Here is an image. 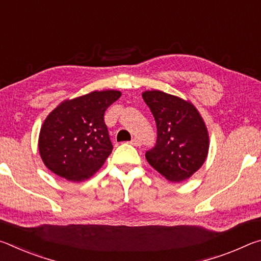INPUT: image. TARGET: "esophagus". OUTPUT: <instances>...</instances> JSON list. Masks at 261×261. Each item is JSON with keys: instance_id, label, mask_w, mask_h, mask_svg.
<instances>
[{"instance_id": "34e87169", "label": "esophagus", "mask_w": 261, "mask_h": 261, "mask_svg": "<svg viewBox=\"0 0 261 261\" xmlns=\"http://www.w3.org/2000/svg\"><path fill=\"white\" fill-rule=\"evenodd\" d=\"M130 144L131 145H134V146H136V147H138V146H140V145H141V143H140V141L138 140V139H132L131 141H130Z\"/></svg>"}]
</instances>
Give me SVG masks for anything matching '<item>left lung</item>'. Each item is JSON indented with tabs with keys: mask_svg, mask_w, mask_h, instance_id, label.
Listing matches in <instances>:
<instances>
[{
	"mask_svg": "<svg viewBox=\"0 0 261 261\" xmlns=\"http://www.w3.org/2000/svg\"><path fill=\"white\" fill-rule=\"evenodd\" d=\"M143 99L156 123V145L146 152L147 162L173 183L191 177L208 154L210 136L200 113L189 100L152 90Z\"/></svg>",
	"mask_w": 261,
	"mask_h": 261,
	"instance_id": "1",
	"label": "left lung"
}]
</instances>
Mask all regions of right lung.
<instances>
[{
    "label": "right lung",
    "instance_id": "right-lung-1",
    "mask_svg": "<svg viewBox=\"0 0 261 261\" xmlns=\"http://www.w3.org/2000/svg\"><path fill=\"white\" fill-rule=\"evenodd\" d=\"M121 95L116 90L93 91L62 101L51 110L38 143L48 169L71 182H83L103 166L113 151L105 112Z\"/></svg>",
    "mask_w": 261,
    "mask_h": 261
}]
</instances>
